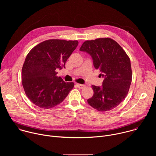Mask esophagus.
<instances>
[{
    "instance_id": "34e87169",
    "label": "esophagus",
    "mask_w": 156,
    "mask_h": 156,
    "mask_svg": "<svg viewBox=\"0 0 156 156\" xmlns=\"http://www.w3.org/2000/svg\"><path fill=\"white\" fill-rule=\"evenodd\" d=\"M76 86H77L78 88H80V89H83V88H84V87H85V85H84V84H78V83H76Z\"/></svg>"
}]
</instances>
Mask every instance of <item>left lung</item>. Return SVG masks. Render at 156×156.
<instances>
[{
    "label": "left lung",
    "instance_id": "obj_1",
    "mask_svg": "<svg viewBox=\"0 0 156 156\" xmlns=\"http://www.w3.org/2000/svg\"><path fill=\"white\" fill-rule=\"evenodd\" d=\"M80 51L92 57L95 69L104 79L102 86L92 85L94 94L87 103L100 112L118 106L126 97L132 80L130 59L125 51L109 37L86 41Z\"/></svg>",
    "mask_w": 156,
    "mask_h": 156
}]
</instances>
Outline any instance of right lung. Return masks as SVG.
Masks as SVG:
<instances>
[{"mask_svg":"<svg viewBox=\"0 0 156 156\" xmlns=\"http://www.w3.org/2000/svg\"><path fill=\"white\" fill-rule=\"evenodd\" d=\"M78 41L49 39L34 46L22 67L21 81L27 96L36 105L49 109L60 104L74 87L57 76L76 48Z\"/></svg>","mask_w":156,"mask_h":156,"instance_id":"obj_1","label":"right lung"}]
</instances>
